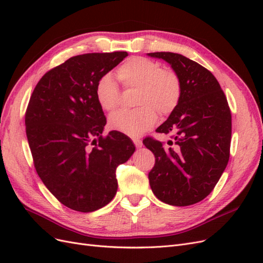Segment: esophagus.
<instances>
[{
	"label": "esophagus",
	"instance_id": "obj_1",
	"mask_svg": "<svg viewBox=\"0 0 263 263\" xmlns=\"http://www.w3.org/2000/svg\"><path fill=\"white\" fill-rule=\"evenodd\" d=\"M133 142H134L135 146H136L137 148L142 147V141L140 139H133Z\"/></svg>",
	"mask_w": 263,
	"mask_h": 263
}]
</instances>
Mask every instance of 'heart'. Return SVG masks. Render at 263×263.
Wrapping results in <instances>:
<instances>
[{
	"mask_svg": "<svg viewBox=\"0 0 263 263\" xmlns=\"http://www.w3.org/2000/svg\"><path fill=\"white\" fill-rule=\"evenodd\" d=\"M124 89H136L132 110H118L109 116V127L129 137H139L157 122V112L168 116L179 105L182 95L181 79L170 69L144 57H132L117 69ZM121 91L112 74H103L95 84V98L100 107L110 112L117 107Z\"/></svg>",
	"mask_w": 263,
	"mask_h": 263,
	"instance_id": "b5f03b06",
	"label": "heart"
}]
</instances>
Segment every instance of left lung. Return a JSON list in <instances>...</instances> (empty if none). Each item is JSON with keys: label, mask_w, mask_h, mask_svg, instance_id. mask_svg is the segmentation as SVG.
Listing matches in <instances>:
<instances>
[{"label": "left lung", "mask_w": 263, "mask_h": 263, "mask_svg": "<svg viewBox=\"0 0 263 263\" xmlns=\"http://www.w3.org/2000/svg\"><path fill=\"white\" fill-rule=\"evenodd\" d=\"M148 54L169 62L182 83L178 107L156 129L171 140H142L156 159L148 173L150 187L166 204L192 205L212 192L228 163L230 108L216 78L200 63L173 52Z\"/></svg>", "instance_id": "1"}]
</instances>
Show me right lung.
I'll use <instances>...</instances> for the list:
<instances>
[{"label":"right lung","instance_id":"right-lung-1","mask_svg":"<svg viewBox=\"0 0 263 263\" xmlns=\"http://www.w3.org/2000/svg\"><path fill=\"white\" fill-rule=\"evenodd\" d=\"M127 55L115 51L71 57L47 71L29 99L25 125L36 172L73 211L90 213L112 201L116 168L135 151L122 133L103 136L106 117L95 98L99 79Z\"/></svg>","mask_w":263,"mask_h":263}]
</instances>
